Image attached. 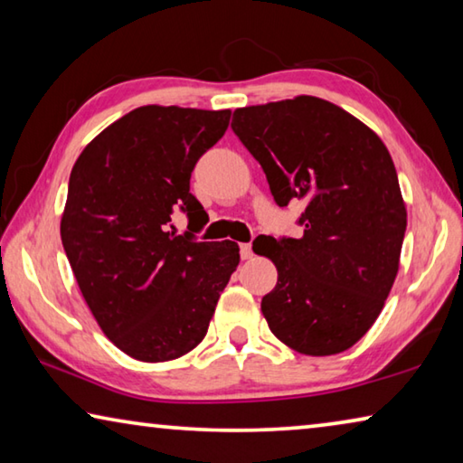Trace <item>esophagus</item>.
<instances>
[{"label":"esophagus","instance_id":"34e87169","mask_svg":"<svg viewBox=\"0 0 463 463\" xmlns=\"http://www.w3.org/2000/svg\"><path fill=\"white\" fill-rule=\"evenodd\" d=\"M241 257L242 260H250V257H253V247H250L249 242H242L241 245Z\"/></svg>","mask_w":463,"mask_h":463}]
</instances>
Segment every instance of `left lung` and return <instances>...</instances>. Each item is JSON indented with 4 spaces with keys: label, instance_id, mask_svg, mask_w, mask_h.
Masks as SVG:
<instances>
[{
    "label": "left lung",
    "instance_id": "1",
    "mask_svg": "<svg viewBox=\"0 0 463 463\" xmlns=\"http://www.w3.org/2000/svg\"><path fill=\"white\" fill-rule=\"evenodd\" d=\"M232 130L260 161L278 206L304 200L300 239L265 237L276 263L263 296L271 333L304 355H335L370 331L394 284L406 206L386 145L315 96L237 108Z\"/></svg>",
    "mask_w": 463,
    "mask_h": 463
}]
</instances>
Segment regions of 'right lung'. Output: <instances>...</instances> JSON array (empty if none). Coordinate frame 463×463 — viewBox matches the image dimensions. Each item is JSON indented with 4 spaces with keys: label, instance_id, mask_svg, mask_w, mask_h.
<instances>
[{
    "label": "right lung",
    "instance_id": "obj_1",
    "mask_svg": "<svg viewBox=\"0 0 463 463\" xmlns=\"http://www.w3.org/2000/svg\"><path fill=\"white\" fill-rule=\"evenodd\" d=\"M229 120L231 109L137 108L101 130L71 169L62 247L99 328L138 362L192 351L241 261L237 242L171 231L177 208L206 222L190 177Z\"/></svg>",
    "mask_w": 463,
    "mask_h": 463
}]
</instances>
